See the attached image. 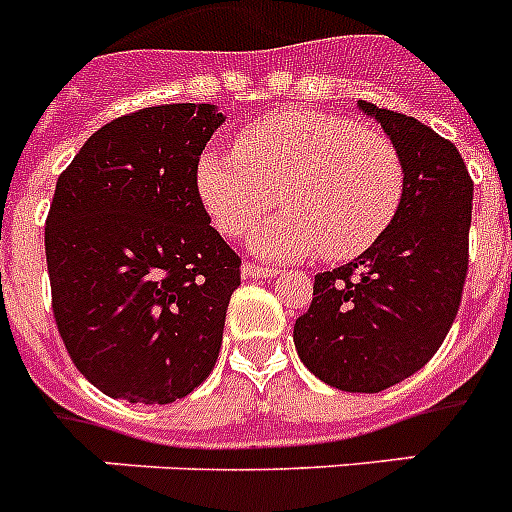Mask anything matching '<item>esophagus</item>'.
<instances>
[{
  "label": "esophagus",
  "mask_w": 512,
  "mask_h": 512,
  "mask_svg": "<svg viewBox=\"0 0 512 512\" xmlns=\"http://www.w3.org/2000/svg\"><path fill=\"white\" fill-rule=\"evenodd\" d=\"M242 273L247 278H276L278 270L276 268H268V265H257V263H244L242 265Z\"/></svg>",
  "instance_id": "obj_1"
}]
</instances>
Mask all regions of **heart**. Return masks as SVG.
<instances>
[{
    "label": "heart",
    "instance_id": "obj_1",
    "mask_svg": "<svg viewBox=\"0 0 512 512\" xmlns=\"http://www.w3.org/2000/svg\"><path fill=\"white\" fill-rule=\"evenodd\" d=\"M197 191L220 234L244 236L276 260L315 249L352 260L386 234L405 197V162L376 128L315 110H284L249 123L236 152L210 149L197 162Z\"/></svg>",
    "mask_w": 512,
    "mask_h": 512
}]
</instances>
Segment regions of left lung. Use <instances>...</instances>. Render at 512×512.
<instances>
[{"label":"left lung","mask_w":512,"mask_h":512,"mask_svg":"<svg viewBox=\"0 0 512 512\" xmlns=\"http://www.w3.org/2000/svg\"><path fill=\"white\" fill-rule=\"evenodd\" d=\"M360 110L400 149L405 197L368 252L315 276L294 344L328 386L373 394L421 371L452 328L468 276L473 181L458 147L421 120L363 99Z\"/></svg>","instance_id":"1"}]
</instances>
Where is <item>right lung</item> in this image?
<instances>
[{"label": "right lung", "mask_w": 512, "mask_h": 512, "mask_svg": "<svg viewBox=\"0 0 512 512\" xmlns=\"http://www.w3.org/2000/svg\"><path fill=\"white\" fill-rule=\"evenodd\" d=\"M215 105H157L91 134L62 170L44 247L57 331L112 400L168 405L215 368L242 257L210 226L197 162Z\"/></svg>", "instance_id": "obj_1"}]
</instances>
